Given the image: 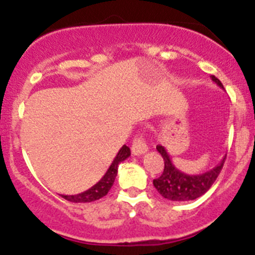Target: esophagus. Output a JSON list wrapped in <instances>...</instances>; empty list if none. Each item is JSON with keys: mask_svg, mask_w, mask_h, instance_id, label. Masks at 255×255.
Segmentation results:
<instances>
[{"mask_svg": "<svg viewBox=\"0 0 255 255\" xmlns=\"http://www.w3.org/2000/svg\"><path fill=\"white\" fill-rule=\"evenodd\" d=\"M148 151V145L143 137H135L132 143V154L133 155H142Z\"/></svg>", "mask_w": 255, "mask_h": 255, "instance_id": "1", "label": "esophagus"}]
</instances>
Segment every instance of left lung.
Listing matches in <instances>:
<instances>
[{"label": "left lung", "mask_w": 255, "mask_h": 255, "mask_svg": "<svg viewBox=\"0 0 255 255\" xmlns=\"http://www.w3.org/2000/svg\"><path fill=\"white\" fill-rule=\"evenodd\" d=\"M211 79L223 90V85L220 80L213 75L211 76ZM156 150L164 159V171L160 177L153 180V185L161 196L171 201H190L206 194L220 175L226 159L225 156L220 164L206 173L189 175L182 173L174 165L168 150L163 145H156Z\"/></svg>", "instance_id": "1"}]
</instances>
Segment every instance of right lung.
I'll list each match as a JSON object with an SVG mask.
<instances>
[{"mask_svg": "<svg viewBox=\"0 0 255 255\" xmlns=\"http://www.w3.org/2000/svg\"><path fill=\"white\" fill-rule=\"evenodd\" d=\"M129 155L130 149L125 144V145L120 149V151L117 153L116 158L113 159L109 170L106 171V174L102 176V179L100 180L97 184H95L91 189L86 190V191L81 192V194L70 195V196H69V195H61V197H64V199L68 200V201L70 202H92L96 201V200H100L101 197L106 196L107 192H109L110 189L112 187L113 182H115L116 176H117L118 165H120L123 160H126Z\"/></svg>", "mask_w": 255, "mask_h": 255, "instance_id": "right-lung-1", "label": "right lung"}]
</instances>
